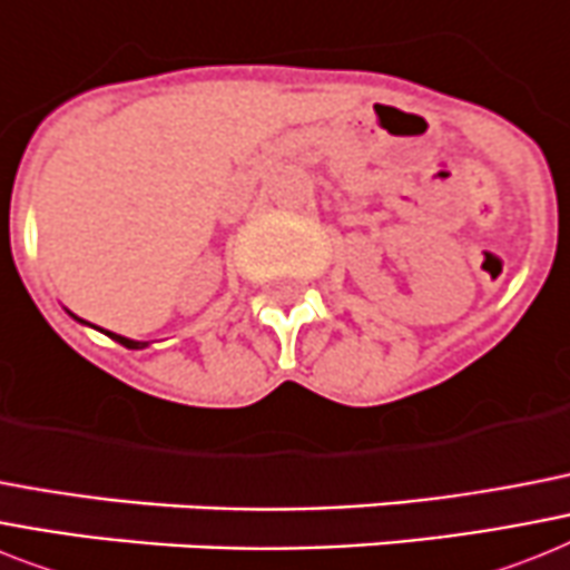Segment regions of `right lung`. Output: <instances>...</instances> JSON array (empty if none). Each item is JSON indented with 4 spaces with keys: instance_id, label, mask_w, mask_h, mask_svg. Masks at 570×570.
<instances>
[{
    "instance_id": "right-lung-1",
    "label": "right lung",
    "mask_w": 570,
    "mask_h": 570,
    "mask_svg": "<svg viewBox=\"0 0 570 570\" xmlns=\"http://www.w3.org/2000/svg\"><path fill=\"white\" fill-rule=\"evenodd\" d=\"M78 322H81V318H78ZM110 340H117L119 345H125V348H146V345H149V342H134V340H125V336H119V333H108Z\"/></svg>"
}]
</instances>
